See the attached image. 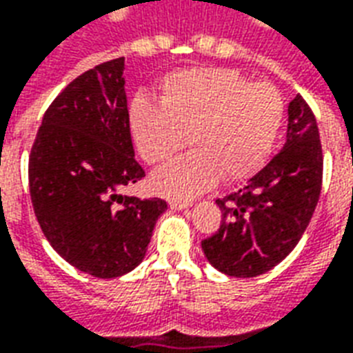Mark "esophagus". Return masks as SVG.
Wrapping results in <instances>:
<instances>
[{"instance_id":"obj_1","label":"esophagus","mask_w":353,"mask_h":353,"mask_svg":"<svg viewBox=\"0 0 353 353\" xmlns=\"http://www.w3.org/2000/svg\"><path fill=\"white\" fill-rule=\"evenodd\" d=\"M190 205L192 203H188V201H170V209H174V211H185Z\"/></svg>"}]
</instances>
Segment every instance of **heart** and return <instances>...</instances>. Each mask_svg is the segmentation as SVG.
<instances>
[{
    "label": "heart",
    "instance_id": "obj_1",
    "mask_svg": "<svg viewBox=\"0 0 353 353\" xmlns=\"http://www.w3.org/2000/svg\"><path fill=\"white\" fill-rule=\"evenodd\" d=\"M285 103L270 83H248L230 68H185L161 83V101L137 96L129 105V129L142 159L161 165L187 142L194 150L155 172V192L190 200L222 176H254L272 152Z\"/></svg>",
    "mask_w": 353,
    "mask_h": 353
}]
</instances>
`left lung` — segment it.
<instances>
[{
    "label": "left lung",
    "mask_w": 353,
    "mask_h": 353,
    "mask_svg": "<svg viewBox=\"0 0 353 353\" xmlns=\"http://www.w3.org/2000/svg\"><path fill=\"white\" fill-rule=\"evenodd\" d=\"M281 152L216 205L220 230L201 241L207 261L233 278L272 270L294 250L313 216L322 187L319 128L302 96L290 99Z\"/></svg>",
    "instance_id": "1"
}]
</instances>
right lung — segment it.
Here are the masks:
<instances>
[{
  "label": "right lung",
  "instance_id": "1",
  "mask_svg": "<svg viewBox=\"0 0 353 353\" xmlns=\"http://www.w3.org/2000/svg\"><path fill=\"white\" fill-rule=\"evenodd\" d=\"M123 85V57L75 77L46 111L29 157V192L46 239L101 279L141 265L168 207L118 192L146 176L134 159Z\"/></svg>",
  "mask_w": 353,
  "mask_h": 353
}]
</instances>
